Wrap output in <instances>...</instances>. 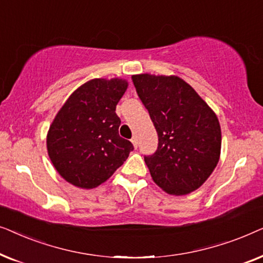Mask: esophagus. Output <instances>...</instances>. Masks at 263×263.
<instances>
[{
	"instance_id": "esophagus-1",
	"label": "esophagus",
	"mask_w": 263,
	"mask_h": 263,
	"mask_svg": "<svg viewBox=\"0 0 263 263\" xmlns=\"http://www.w3.org/2000/svg\"><path fill=\"white\" fill-rule=\"evenodd\" d=\"M132 142H133V145H134V147L136 148V147H138V138H136V136H133Z\"/></svg>"
}]
</instances>
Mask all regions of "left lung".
<instances>
[{
    "instance_id": "obj_1",
    "label": "left lung",
    "mask_w": 263,
    "mask_h": 263,
    "mask_svg": "<svg viewBox=\"0 0 263 263\" xmlns=\"http://www.w3.org/2000/svg\"><path fill=\"white\" fill-rule=\"evenodd\" d=\"M132 80L158 133L157 151L145 156L153 181L171 195L200 188L220 157L215 114L178 77L140 74Z\"/></svg>"
}]
</instances>
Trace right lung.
I'll return each mask as SVG.
<instances>
[{
  "instance_id": "right-lung-1",
  "label": "right lung",
  "mask_w": 263,
  "mask_h": 263,
  "mask_svg": "<svg viewBox=\"0 0 263 263\" xmlns=\"http://www.w3.org/2000/svg\"><path fill=\"white\" fill-rule=\"evenodd\" d=\"M128 87L122 79H93L73 92L50 125L46 146L57 172L92 189L109 179L134 149L118 134L116 105Z\"/></svg>"
}]
</instances>
